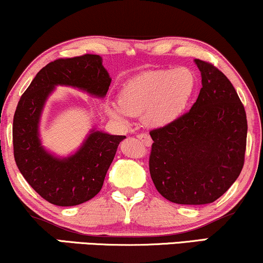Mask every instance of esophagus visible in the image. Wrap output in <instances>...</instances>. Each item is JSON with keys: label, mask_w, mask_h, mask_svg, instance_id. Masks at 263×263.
Instances as JSON below:
<instances>
[{"label": "esophagus", "mask_w": 263, "mask_h": 263, "mask_svg": "<svg viewBox=\"0 0 263 263\" xmlns=\"http://www.w3.org/2000/svg\"><path fill=\"white\" fill-rule=\"evenodd\" d=\"M137 137L141 139V141L144 143L145 145H147V147H151L152 145V143H153V141H152V138H151V136L149 135H147V134H141V135H138Z\"/></svg>", "instance_id": "obj_1"}]
</instances>
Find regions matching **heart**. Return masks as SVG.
Returning <instances> with one entry per match:
<instances>
[{"mask_svg":"<svg viewBox=\"0 0 263 263\" xmlns=\"http://www.w3.org/2000/svg\"><path fill=\"white\" fill-rule=\"evenodd\" d=\"M195 84L194 72L184 66L145 71L122 86L119 102L108 104L107 110L121 121L143 114L149 127H164L183 114Z\"/></svg>","mask_w":263,"mask_h":263,"instance_id":"1","label":"heart"}]
</instances>
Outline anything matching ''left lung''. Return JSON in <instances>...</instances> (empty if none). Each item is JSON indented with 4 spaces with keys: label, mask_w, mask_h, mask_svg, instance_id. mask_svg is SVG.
Masks as SVG:
<instances>
[{
    "label": "left lung",
    "mask_w": 263,
    "mask_h": 263,
    "mask_svg": "<svg viewBox=\"0 0 263 263\" xmlns=\"http://www.w3.org/2000/svg\"><path fill=\"white\" fill-rule=\"evenodd\" d=\"M202 87L191 110L151 131L149 171L155 188L176 204L217 200L240 175L248 121L242 103L223 72L194 59Z\"/></svg>",
    "instance_id": "1"
}]
</instances>
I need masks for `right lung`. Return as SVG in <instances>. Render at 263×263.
Returning a JSON list of instances; mask_svg holds the SVG:
<instances>
[{"label": "right lung", "mask_w": 263, "mask_h": 263, "mask_svg": "<svg viewBox=\"0 0 263 263\" xmlns=\"http://www.w3.org/2000/svg\"><path fill=\"white\" fill-rule=\"evenodd\" d=\"M102 62L97 54L51 62L36 74L16 105L13 119L16 166L35 192L51 204L74 206L97 195L118 145L126 138L92 128L78 151L64 158L49 153L40 139L43 108L57 86L105 97L111 79Z\"/></svg>", "instance_id": "obj_1"}]
</instances>
